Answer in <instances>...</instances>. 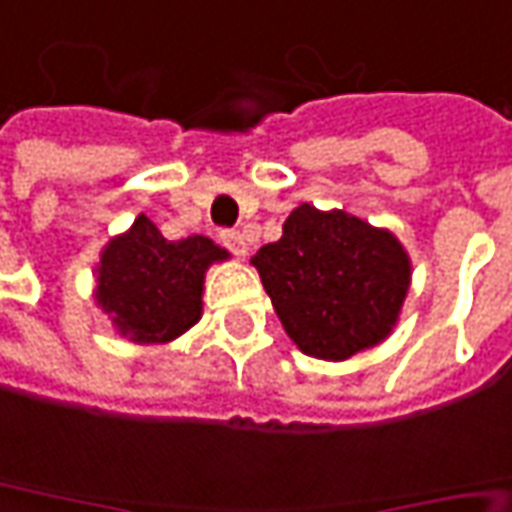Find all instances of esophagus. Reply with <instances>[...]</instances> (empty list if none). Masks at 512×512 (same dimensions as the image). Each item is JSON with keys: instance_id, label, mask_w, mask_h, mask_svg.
<instances>
[{"instance_id": "obj_1", "label": "esophagus", "mask_w": 512, "mask_h": 512, "mask_svg": "<svg viewBox=\"0 0 512 512\" xmlns=\"http://www.w3.org/2000/svg\"><path fill=\"white\" fill-rule=\"evenodd\" d=\"M221 243L227 246L229 252L232 255H238V257H246L249 255V243H246V238H243L241 232H221Z\"/></svg>"}]
</instances>
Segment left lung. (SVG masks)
I'll list each match as a JSON object with an SVG mask.
<instances>
[{
    "instance_id": "1",
    "label": "left lung",
    "mask_w": 512,
    "mask_h": 512,
    "mask_svg": "<svg viewBox=\"0 0 512 512\" xmlns=\"http://www.w3.org/2000/svg\"><path fill=\"white\" fill-rule=\"evenodd\" d=\"M288 339L305 356L347 361L387 339L412 285V257L384 227L300 204L283 238L252 257Z\"/></svg>"
}]
</instances>
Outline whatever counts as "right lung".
I'll return each mask as SVG.
<instances>
[{"instance_id": "1", "label": "right lung", "mask_w": 512, "mask_h": 512, "mask_svg": "<svg viewBox=\"0 0 512 512\" xmlns=\"http://www.w3.org/2000/svg\"><path fill=\"white\" fill-rule=\"evenodd\" d=\"M224 260L229 252L210 238L168 241L148 215H137L103 246L92 297L123 339L168 344L201 319L207 269Z\"/></svg>"}]
</instances>
